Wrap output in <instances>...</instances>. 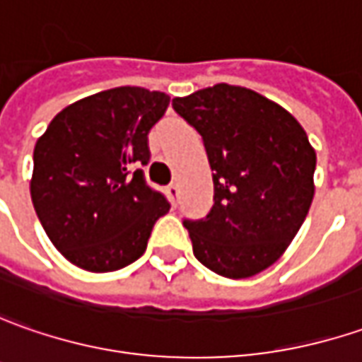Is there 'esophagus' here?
<instances>
[{
	"instance_id": "esophagus-1",
	"label": "esophagus",
	"mask_w": 362,
	"mask_h": 362,
	"mask_svg": "<svg viewBox=\"0 0 362 362\" xmlns=\"http://www.w3.org/2000/svg\"><path fill=\"white\" fill-rule=\"evenodd\" d=\"M166 196H168L170 202L176 206V202H178V186H176V184H170V186H166Z\"/></svg>"
}]
</instances>
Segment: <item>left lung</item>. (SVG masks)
Instances as JSON below:
<instances>
[{"label": "left lung", "mask_w": 362, "mask_h": 362, "mask_svg": "<svg viewBox=\"0 0 362 362\" xmlns=\"http://www.w3.org/2000/svg\"><path fill=\"white\" fill-rule=\"evenodd\" d=\"M172 107L202 136L214 170L210 212L184 218L194 256L220 276H255L308 214L317 154L306 132L284 107L240 86L216 83L174 98Z\"/></svg>", "instance_id": "1"}]
</instances>
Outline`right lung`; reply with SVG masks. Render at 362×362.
Instances as JSON below:
<instances>
[{"mask_svg": "<svg viewBox=\"0 0 362 362\" xmlns=\"http://www.w3.org/2000/svg\"><path fill=\"white\" fill-rule=\"evenodd\" d=\"M170 98L114 88L64 107L33 148L32 202L47 238L71 264L112 272L144 255L170 210L148 186V134Z\"/></svg>", "mask_w": 362, "mask_h": 362, "instance_id": "1", "label": "right lung"}]
</instances>
